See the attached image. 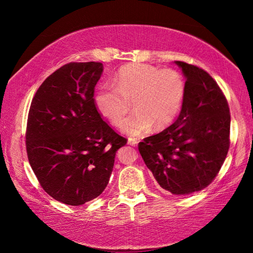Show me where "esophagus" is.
I'll use <instances>...</instances> for the list:
<instances>
[{
  "mask_svg": "<svg viewBox=\"0 0 253 253\" xmlns=\"http://www.w3.org/2000/svg\"><path fill=\"white\" fill-rule=\"evenodd\" d=\"M128 144H130V146H133V147H137L138 141L135 138H129V140H128Z\"/></svg>",
  "mask_w": 253,
  "mask_h": 253,
  "instance_id": "obj_1",
  "label": "esophagus"
}]
</instances>
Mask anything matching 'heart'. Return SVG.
<instances>
[{"label":"heart","mask_w":253,"mask_h":253,"mask_svg":"<svg viewBox=\"0 0 253 253\" xmlns=\"http://www.w3.org/2000/svg\"><path fill=\"white\" fill-rule=\"evenodd\" d=\"M114 83L116 85L103 84L96 92V109L117 127L133 103L136 112L123 125V131L131 137L142 136L153 126L169 127L178 116L186 95L185 78L173 68L132 64L120 69Z\"/></svg>","instance_id":"heart-1"}]
</instances>
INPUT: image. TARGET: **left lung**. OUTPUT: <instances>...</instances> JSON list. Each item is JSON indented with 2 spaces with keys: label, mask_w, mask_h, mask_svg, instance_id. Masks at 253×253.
<instances>
[{
  "label": "left lung",
  "mask_w": 253,
  "mask_h": 253,
  "mask_svg": "<svg viewBox=\"0 0 253 253\" xmlns=\"http://www.w3.org/2000/svg\"><path fill=\"white\" fill-rule=\"evenodd\" d=\"M186 76V95L176 122L139 142L160 187L176 196L202 190L215 179L230 146L226 96L204 69L176 61Z\"/></svg>",
  "instance_id": "1"
}]
</instances>
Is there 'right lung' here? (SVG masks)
Segmentation results:
<instances>
[{"label":"right lung","instance_id":"obj_1","mask_svg":"<svg viewBox=\"0 0 253 253\" xmlns=\"http://www.w3.org/2000/svg\"><path fill=\"white\" fill-rule=\"evenodd\" d=\"M102 72L99 62L65 64L42 83L30 104V166L47 195L68 206L103 192L116 151L127 143L96 109L94 88Z\"/></svg>","mask_w":253,"mask_h":253}]
</instances>
